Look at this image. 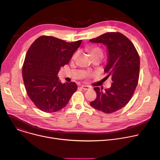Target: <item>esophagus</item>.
Instances as JSON below:
<instances>
[{
	"label": "esophagus",
	"instance_id": "esophagus-1",
	"mask_svg": "<svg viewBox=\"0 0 160 160\" xmlns=\"http://www.w3.org/2000/svg\"><path fill=\"white\" fill-rule=\"evenodd\" d=\"M81 88L83 89V90H90L92 89L91 87H90L89 85H84L81 86Z\"/></svg>",
	"mask_w": 160,
	"mask_h": 160
}]
</instances>
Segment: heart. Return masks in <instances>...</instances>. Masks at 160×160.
Instances as JSON below:
<instances>
[{"label": "heart", "instance_id": "b5f03b06", "mask_svg": "<svg viewBox=\"0 0 160 160\" xmlns=\"http://www.w3.org/2000/svg\"><path fill=\"white\" fill-rule=\"evenodd\" d=\"M88 52H89L91 57L94 56V55H101L103 57V51H102V50H101L100 48H99L98 47H92L89 48ZM78 52H77L73 54V55H72V59H73V60L76 59L78 57Z\"/></svg>", "mask_w": 160, "mask_h": 160}]
</instances>
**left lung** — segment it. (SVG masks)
Returning a JSON list of instances; mask_svg holds the SVG:
<instances>
[{
	"mask_svg": "<svg viewBox=\"0 0 160 160\" xmlns=\"http://www.w3.org/2000/svg\"><path fill=\"white\" fill-rule=\"evenodd\" d=\"M89 41L107 47V64L104 71L113 81L108 89L94 88L97 97L90 105L111 113L126 105L135 92L139 77V55L133 43L119 32L105 33Z\"/></svg>",
	"mask_w": 160,
	"mask_h": 160,
	"instance_id": "obj_1",
	"label": "left lung"
}]
</instances>
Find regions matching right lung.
<instances>
[{
    "label": "right lung",
    "mask_w": 160,
    "mask_h": 160,
    "mask_svg": "<svg viewBox=\"0 0 160 160\" xmlns=\"http://www.w3.org/2000/svg\"><path fill=\"white\" fill-rule=\"evenodd\" d=\"M82 40L68 42L53 36H42L28 48L22 68L27 93L34 105L47 113L63 108L77 89L75 82L62 83L57 77L68 64Z\"/></svg>",
    "instance_id": "obj_1"
}]
</instances>
